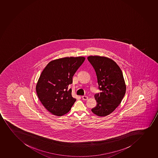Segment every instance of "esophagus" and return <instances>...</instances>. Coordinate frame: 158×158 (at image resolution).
<instances>
[{
  "mask_svg": "<svg viewBox=\"0 0 158 158\" xmlns=\"http://www.w3.org/2000/svg\"><path fill=\"white\" fill-rule=\"evenodd\" d=\"M82 99H83V100H87L88 99V97H87V96H85V95H84V96H82Z\"/></svg>",
  "mask_w": 158,
  "mask_h": 158,
  "instance_id": "34e87169",
  "label": "esophagus"
}]
</instances>
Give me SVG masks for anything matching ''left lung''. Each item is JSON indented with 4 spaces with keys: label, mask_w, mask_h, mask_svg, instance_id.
<instances>
[{
    "label": "left lung",
    "mask_w": 158,
    "mask_h": 158,
    "mask_svg": "<svg viewBox=\"0 0 158 158\" xmlns=\"http://www.w3.org/2000/svg\"><path fill=\"white\" fill-rule=\"evenodd\" d=\"M88 60L95 70L100 94L94 95L97 105L92 112L98 116L112 113L121 103L126 86L122 71L118 64L109 58L90 56Z\"/></svg>",
    "instance_id": "left-lung-1"
}]
</instances>
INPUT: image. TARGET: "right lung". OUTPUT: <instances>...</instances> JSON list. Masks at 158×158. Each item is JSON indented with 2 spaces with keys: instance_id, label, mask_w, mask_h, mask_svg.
<instances>
[{
  "instance_id": "1",
  "label": "right lung",
  "mask_w": 158,
  "mask_h": 158,
  "mask_svg": "<svg viewBox=\"0 0 158 158\" xmlns=\"http://www.w3.org/2000/svg\"><path fill=\"white\" fill-rule=\"evenodd\" d=\"M84 57H64L50 61L43 70L36 85L38 98L44 107L58 116L67 114L76 99L69 85Z\"/></svg>"
}]
</instances>
